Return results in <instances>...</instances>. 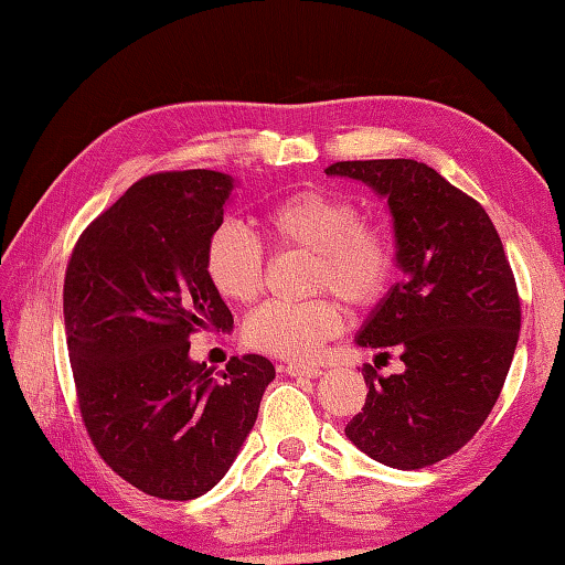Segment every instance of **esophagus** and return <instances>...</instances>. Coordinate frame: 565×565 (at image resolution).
Masks as SVG:
<instances>
[{"label": "esophagus", "mask_w": 565, "mask_h": 565, "mask_svg": "<svg viewBox=\"0 0 565 565\" xmlns=\"http://www.w3.org/2000/svg\"><path fill=\"white\" fill-rule=\"evenodd\" d=\"M284 371L289 375H303V377H321L323 375L321 367H316V365H294L291 363V365H286Z\"/></svg>", "instance_id": "1"}]
</instances>
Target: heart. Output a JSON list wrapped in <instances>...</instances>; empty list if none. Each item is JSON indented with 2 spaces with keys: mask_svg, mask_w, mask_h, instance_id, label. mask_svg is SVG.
Wrapping results in <instances>:
<instances>
[{
  "mask_svg": "<svg viewBox=\"0 0 565 565\" xmlns=\"http://www.w3.org/2000/svg\"><path fill=\"white\" fill-rule=\"evenodd\" d=\"M276 247L313 254L309 289L328 291L351 309L381 299L393 276L387 232L365 222L353 200L333 190L309 188L286 194L264 212ZM204 271L222 299L252 303L264 286V249L242 224L224 222L204 249ZM343 326L341 303L331 296L311 301H269L244 323V341L256 351L306 361Z\"/></svg>",
  "mask_w": 565,
  "mask_h": 565,
  "instance_id": "obj_1",
  "label": "heart"
}]
</instances>
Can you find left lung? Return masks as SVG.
<instances>
[{
    "mask_svg": "<svg viewBox=\"0 0 565 565\" xmlns=\"http://www.w3.org/2000/svg\"><path fill=\"white\" fill-rule=\"evenodd\" d=\"M326 175L387 200L403 271L355 343L385 358L395 348L405 371L365 365L367 397L345 437L385 467H429L477 435L504 387L521 331L504 244L484 207L425 162L348 160Z\"/></svg>",
    "mask_w": 565,
    "mask_h": 565,
    "instance_id": "obj_1",
    "label": "left lung"
}]
</instances>
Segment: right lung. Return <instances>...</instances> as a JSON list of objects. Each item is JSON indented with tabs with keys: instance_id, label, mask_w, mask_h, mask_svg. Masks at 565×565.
Masks as SVG:
<instances>
[{
	"instance_id": "obj_1",
	"label": "right lung",
	"mask_w": 565,
	"mask_h": 565,
	"mask_svg": "<svg viewBox=\"0 0 565 565\" xmlns=\"http://www.w3.org/2000/svg\"><path fill=\"white\" fill-rule=\"evenodd\" d=\"M232 190L214 170L142 178L88 224L66 266V343L88 437L118 477L158 499H198L227 475L276 375L254 353L220 375L190 361L194 331L234 326L204 271Z\"/></svg>"
}]
</instances>
